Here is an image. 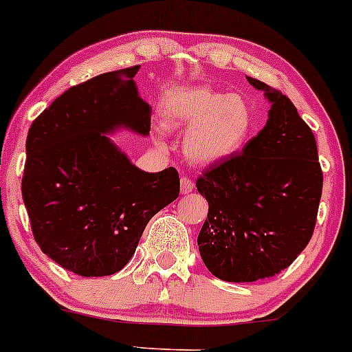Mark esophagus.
<instances>
[{
  "label": "esophagus",
  "instance_id": "esophagus-1",
  "mask_svg": "<svg viewBox=\"0 0 352 352\" xmlns=\"http://www.w3.org/2000/svg\"><path fill=\"white\" fill-rule=\"evenodd\" d=\"M192 190H194V182H192L188 177H182V179H180V192H182L184 195H187L190 194Z\"/></svg>",
  "mask_w": 352,
  "mask_h": 352
}]
</instances>
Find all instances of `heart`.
Segmentation results:
<instances>
[{
	"label": "heart",
	"instance_id": "obj_1",
	"mask_svg": "<svg viewBox=\"0 0 352 352\" xmlns=\"http://www.w3.org/2000/svg\"><path fill=\"white\" fill-rule=\"evenodd\" d=\"M160 115L167 129H187L182 152L188 162L202 167L237 155L256 129V110L247 96L208 87L173 91L162 103Z\"/></svg>",
	"mask_w": 352,
	"mask_h": 352
}]
</instances>
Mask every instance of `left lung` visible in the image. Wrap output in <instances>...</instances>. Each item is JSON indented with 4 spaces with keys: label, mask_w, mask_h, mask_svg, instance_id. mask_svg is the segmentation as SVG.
I'll return each instance as SVG.
<instances>
[{
    "label": "left lung",
    "mask_w": 352,
    "mask_h": 352,
    "mask_svg": "<svg viewBox=\"0 0 352 352\" xmlns=\"http://www.w3.org/2000/svg\"><path fill=\"white\" fill-rule=\"evenodd\" d=\"M247 80L269 100L267 123L242 152L197 179L208 202L200 257L227 283H254L289 267L311 241L322 194L312 130L287 96Z\"/></svg>",
    "instance_id": "8db88e82"
}]
</instances>
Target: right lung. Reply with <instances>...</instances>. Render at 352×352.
I'll use <instances>...</instances> for the list:
<instances>
[{"mask_svg":"<svg viewBox=\"0 0 352 352\" xmlns=\"http://www.w3.org/2000/svg\"><path fill=\"white\" fill-rule=\"evenodd\" d=\"M140 67L102 73L60 95L30 126L21 192L34 241L83 277L118 272L148 220L179 197L173 167L144 172L107 135L146 137L150 105L138 96Z\"/></svg>","mask_w":352,"mask_h":352,"instance_id":"add662e5","label":"right lung"}]
</instances>
